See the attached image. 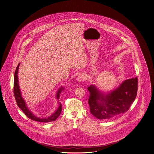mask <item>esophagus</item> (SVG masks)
Here are the masks:
<instances>
[{"label": "esophagus", "mask_w": 154, "mask_h": 154, "mask_svg": "<svg viewBox=\"0 0 154 154\" xmlns=\"http://www.w3.org/2000/svg\"><path fill=\"white\" fill-rule=\"evenodd\" d=\"M86 75L83 73H80L77 77V81L78 82H81L83 81L86 79Z\"/></svg>", "instance_id": "obj_1"}]
</instances>
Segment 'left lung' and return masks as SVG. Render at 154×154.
I'll return each mask as SVG.
<instances>
[{
    "mask_svg": "<svg viewBox=\"0 0 154 154\" xmlns=\"http://www.w3.org/2000/svg\"><path fill=\"white\" fill-rule=\"evenodd\" d=\"M138 88L137 78L125 80L116 89L106 93L94 85L90 92L88 104L92 115L100 120H109L126 112L135 101Z\"/></svg>",
    "mask_w": 154,
    "mask_h": 154,
    "instance_id": "left-lung-1",
    "label": "left lung"
}]
</instances>
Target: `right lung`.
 I'll return each mask as SVG.
<instances>
[{"label": "right lung", "instance_id": "right-lung-1", "mask_svg": "<svg viewBox=\"0 0 154 154\" xmlns=\"http://www.w3.org/2000/svg\"><path fill=\"white\" fill-rule=\"evenodd\" d=\"M19 65H20V63L18 64L17 67L16 68L15 73H14V94L15 100H16L18 106V107L22 110L23 112L24 113V114L26 115V116L32 120L38 121V122H49L55 121L60 115V113L62 111L61 103H59L58 107L56 110V111L53 113L52 115L48 117L47 118H40L39 117L35 116V115L28 108L26 102L23 98L20 90L19 88V84H18V69H19ZM64 89V87H61L57 91L56 94V98L58 100H59V98H60V94Z\"/></svg>", "mask_w": 154, "mask_h": 154}]
</instances>
